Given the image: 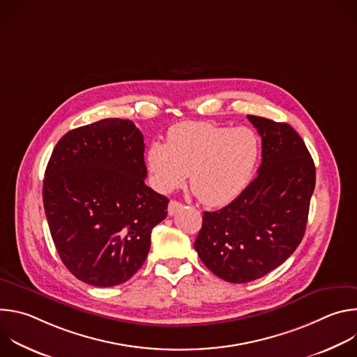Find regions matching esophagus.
Segmentation results:
<instances>
[{
	"label": "esophagus",
	"mask_w": 357,
	"mask_h": 357,
	"mask_svg": "<svg viewBox=\"0 0 357 357\" xmlns=\"http://www.w3.org/2000/svg\"><path fill=\"white\" fill-rule=\"evenodd\" d=\"M183 208V205L181 202H176V200H171L169 205H168V215L169 216H174L175 213H178L181 209Z\"/></svg>",
	"instance_id": "obj_1"
}]
</instances>
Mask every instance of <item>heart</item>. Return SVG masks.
Masks as SVG:
<instances>
[{"mask_svg": "<svg viewBox=\"0 0 357 357\" xmlns=\"http://www.w3.org/2000/svg\"><path fill=\"white\" fill-rule=\"evenodd\" d=\"M259 158L260 141L252 130L185 121L169 128L167 144L151 142L145 161L157 190L169 193L190 174L200 202L222 208L247 188Z\"/></svg>", "mask_w": 357, "mask_h": 357, "instance_id": "1", "label": "heart"}]
</instances>
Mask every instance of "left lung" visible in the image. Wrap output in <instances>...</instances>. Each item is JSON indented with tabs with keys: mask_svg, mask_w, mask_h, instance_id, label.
Instances as JSON below:
<instances>
[{
	"mask_svg": "<svg viewBox=\"0 0 357 357\" xmlns=\"http://www.w3.org/2000/svg\"><path fill=\"white\" fill-rule=\"evenodd\" d=\"M261 137L257 176L227 206L203 212L195 240L197 256L215 275L243 284L281 266L307 229L315 164L287 123L247 116Z\"/></svg>",
	"mask_w": 357,
	"mask_h": 357,
	"instance_id": "8db88e82",
	"label": "left lung"
}]
</instances>
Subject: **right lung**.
Masks as SVG:
<instances>
[{
    "instance_id": "1",
    "label": "right lung",
    "mask_w": 357,
    "mask_h": 357,
    "mask_svg": "<svg viewBox=\"0 0 357 357\" xmlns=\"http://www.w3.org/2000/svg\"><path fill=\"white\" fill-rule=\"evenodd\" d=\"M144 137L105 119L66 132L43 179V208L59 257L80 281L114 287L145 263L168 197L145 185Z\"/></svg>"
}]
</instances>
